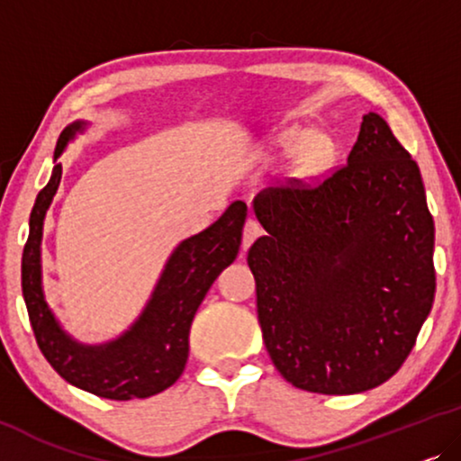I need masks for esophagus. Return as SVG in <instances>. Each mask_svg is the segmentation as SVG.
Wrapping results in <instances>:
<instances>
[{
  "label": "esophagus",
  "mask_w": 461,
  "mask_h": 461,
  "mask_svg": "<svg viewBox=\"0 0 461 461\" xmlns=\"http://www.w3.org/2000/svg\"><path fill=\"white\" fill-rule=\"evenodd\" d=\"M261 233H263L261 225H258L255 219H249V221H246V225H244V233H242V249L244 250L249 249V246L255 242V240L261 236Z\"/></svg>",
  "instance_id": "1"
}]
</instances>
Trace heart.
<instances>
[{"label": "heart", "mask_w": 461, "mask_h": 461, "mask_svg": "<svg viewBox=\"0 0 461 461\" xmlns=\"http://www.w3.org/2000/svg\"><path fill=\"white\" fill-rule=\"evenodd\" d=\"M277 148L288 157H298V163L307 173L320 171L332 163L336 148L326 135H315L311 129H290L277 138Z\"/></svg>", "instance_id": "b5f03b06"}]
</instances>
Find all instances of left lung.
Listing matches in <instances>:
<instances>
[{
	"label": "left lung",
	"mask_w": 461,
	"mask_h": 461,
	"mask_svg": "<svg viewBox=\"0 0 461 461\" xmlns=\"http://www.w3.org/2000/svg\"><path fill=\"white\" fill-rule=\"evenodd\" d=\"M255 198L267 236L249 250L274 366L296 388L353 394L403 366L437 288L434 221L416 160L380 114L363 116L328 177Z\"/></svg>",
	"instance_id": "left-lung-1"
}]
</instances>
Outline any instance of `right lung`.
Listing matches in <instances>:
<instances>
[{"label":"right lung","mask_w":461,"mask_h":461,"mask_svg":"<svg viewBox=\"0 0 461 461\" xmlns=\"http://www.w3.org/2000/svg\"><path fill=\"white\" fill-rule=\"evenodd\" d=\"M77 129H81V122L62 131L54 158L60 157ZM60 177L62 165H56L31 211L29 238L23 250V296L39 351L64 380L98 397L113 401L152 397L184 372L192 320L215 277L236 258L249 209L242 200H236L211 228L184 240L167 261L138 321L108 345L83 347L62 332L41 290L39 246L43 219Z\"/></svg>","instance_id":"right-lung-1"}]
</instances>
